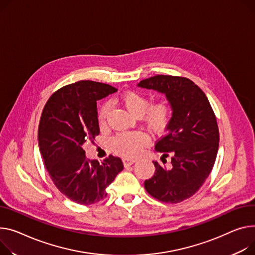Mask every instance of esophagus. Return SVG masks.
Wrapping results in <instances>:
<instances>
[{
	"label": "esophagus",
	"mask_w": 255,
	"mask_h": 255,
	"mask_svg": "<svg viewBox=\"0 0 255 255\" xmlns=\"http://www.w3.org/2000/svg\"><path fill=\"white\" fill-rule=\"evenodd\" d=\"M134 162H135V160H131V159H127V158H124V159H123V163H124V166H125V167L131 166Z\"/></svg>",
	"instance_id": "1"
}]
</instances>
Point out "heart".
Returning <instances> with one entry per match:
<instances>
[{
  "label": "heart",
  "instance_id": "obj_1",
  "mask_svg": "<svg viewBox=\"0 0 255 255\" xmlns=\"http://www.w3.org/2000/svg\"><path fill=\"white\" fill-rule=\"evenodd\" d=\"M121 103L135 117H140L143 125L152 133H162L170 124L173 109L167 100H160L150 105L149 98L138 91H127L121 96ZM110 112V105L104 104L98 110L97 120L100 127H105ZM148 139L141 132L121 133L114 137L112 146L116 152L126 158H135L142 151Z\"/></svg>",
  "mask_w": 255,
  "mask_h": 255
}]
</instances>
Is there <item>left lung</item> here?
Instances as JSON below:
<instances>
[{
  "label": "left lung",
  "instance_id": "1",
  "mask_svg": "<svg viewBox=\"0 0 255 255\" xmlns=\"http://www.w3.org/2000/svg\"><path fill=\"white\" fill-rule=\"evenodd\" d=\"M138 86L165 93L173 109L168 132L155 144L164 152L163 163L171 155V165L152 161L156 171L144 189L161 202L176 204L194 196L212 171L219 144L216 117L205 93L188 78L157 75Z\"/></svg>",
  "mask_w": 255,
  "mask_h": 255
}]
</instances>
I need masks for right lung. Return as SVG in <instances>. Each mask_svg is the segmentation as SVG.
Segmentation results:
<instances>
[{"instance_id": "obj_1", "label": "right lung", "mask_w": 255, "mask_h": 255, "mask_svg": "<svg viewBox=\"0 0 255 255\" xmlns=\"http://www.w3.org/2000/svg\"><path fill=\"white\" fill-rule=\"evenodd\" d=\"M116 91L109 84L79 81L55 91L42 112L38 139L49 176L61 194L81 205L105 199L107 186L124 168L119 157L110 155L99 164L83 149L100 132L96 101Z\"/></svg>"}]
</instances>
